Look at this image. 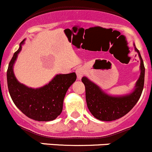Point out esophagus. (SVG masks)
<instances>
[{
	"instance_id": "1",
	"label": "esophagus",
	"mask_w": 152,
	"mask_h": 152,
	"mask_svg": "<svg viewBox=\"0 0 152 152\" xmlns=\"http://www.w3.org/2000/svg\"><path fill=\"white\" fill-rule=\"evenodd\" d=\"M76 74H77L78 80H80L81 77L83 76V75H84V69L83 68H77V70H76Z\"/></svg>"
}]
</instances>
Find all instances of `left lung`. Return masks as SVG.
Returning a JSON list of instances; mask_svg holds the SVG:
<instances>
[{"mask_svg": "<svg viewBox=\"0 0 152 152\" xmlns=\"http://www.w3.org/2000/svg\"><path fill=\"white\" fill-rule=\"evenodd\" d=\"M140 59V76L131 93L121 96L106 94L99 86L83 77L81 80L85 86L86 101L89 110L96 119L111 121L119 119L129 112L140 99L144 87L145 66L140 51L135 47Z\"/></svg>", "mask_w": 152, "mask_h": 152, "instance_id": "obj_1", "label": "left lung"}]
</instances>
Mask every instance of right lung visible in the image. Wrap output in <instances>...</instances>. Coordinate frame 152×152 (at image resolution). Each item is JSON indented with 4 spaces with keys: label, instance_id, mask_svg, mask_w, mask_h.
I'll list each match as a JSON object with an SVG mask.
<instances>
[{
    "label": "right lung",
    "instance_id": "right-lung-1",
    "mask_svg": "<svg viewBox=\"0 0 152 152\" xmlns=\"http://www.w3.org/2000/svg\"><path fill=\"white\" fill-rule=\"evenodd\" d=\"M24 41L20 43L8 66L7 79L10 95L16 106L31 119L37 121H53L62 112L67 90L76 80L77 76L75 72L57 75L48 84L37 89L20 83L13 73V65Z\"/></svg>",
    "mask_w": 152,
    "mask_h": 152
}]
</instances>
